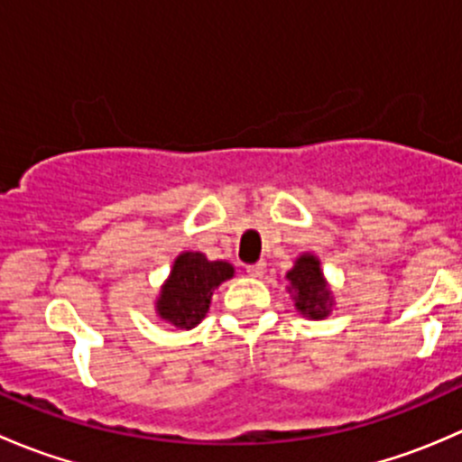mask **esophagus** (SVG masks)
I'll use <instances>...</instances> for the list:
<instances>
[{"label": "esophagus", "mask_w": 462, "mask_h": 462, "mask_svg": "<svg viewBox=\"0 0 462 462\" xmlns=\"http://www.w3.org/2000/svg\"><path fill=\"white\" fill-rule=\"evenodd\" d=\"M245 273H248L250 277H263V273H265V263H263V261H259V263H250V265H245Z\"/></svg>", "instance_id": "34e87169"}]
</instances>
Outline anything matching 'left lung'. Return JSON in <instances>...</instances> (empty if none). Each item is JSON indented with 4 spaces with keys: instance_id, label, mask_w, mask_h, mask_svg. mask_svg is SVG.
<instances>
[{
    "instance_id": "obj_1",
    "label": "left lung",
    "mask_w": 462,
    "mask_h": 462,
    "mask_svg": "<svg viewBox=\"0 0 462 462\" xmlns=\"http://www.w3.org/2000/svg\"><path fill=\"white\" fill-rule=\"evenodd\" d=\"M286 279L291 282L288 291L292 292L295 309L304 318L324 319L328 318L330 306H333V292L321 274L319 259L315 254H301L297 257L295 265L288 270Z\"/></svg>"
}]
</instances>
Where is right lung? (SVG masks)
Masks as SVG:
<instances>
[{
	"instance_id": "obj_1",
	"label": "right lung",
	"mask_w": 462,
	"mask_h": 462,
	"mask_svg": "<svg viewBox=\"0 0 462 462\" xmlns=\"http://www.w3.org/2000/svg\"><path fill=\"white\" fill-rule=\"evenodd\" d=\"M235 277L227 261H208L203 253H180L156 300L158 318L189 330L208 315L214 288Z\"/></svg>"
}]
</instances>
